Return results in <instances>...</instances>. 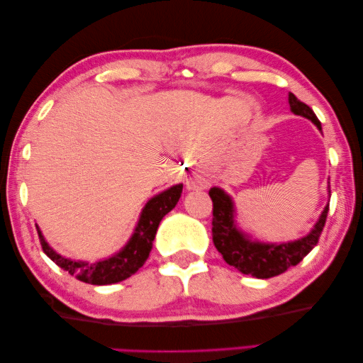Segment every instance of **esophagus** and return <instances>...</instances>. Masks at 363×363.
I'll return each instance as SVG.
<instances>
[{
  "label": "esophagus",
  "mask_w": 363,
  "mask_h": 363,
  "mask_svg": "<svg viewBox=\"0 0 363 363\" xmlns=\"http://www.w3.org/2000/svg\"><path fill=\"white\" fill-rule=\"evenodd\" d=\"M207 187V181L201 174L194 173L189 179H187V189L189 190H199V189H206Z\"/></svg>",
  "instance_id": "obj_1"
}]
</instances>
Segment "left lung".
Wrapping results in <instances>:
<instances>
[{
	"label": "left lung",
	"instance_id": "8db88e82",
	"mask_svg": "<svg viewBox=\"0 0 363 363\" xmlns=\"http://www.w3.org/2000/svg\"><path fill=\"white\" fill-rule=\"evenodd\" d=\"M289 103L293 113L309 118L321 130V123L309 106L289 94ZM213 203L212 238L215 248L221 252L223 259L230 267H235L243 274H251L259 279H268L287 272L290 267L298 265L313 246L318 243L321 230L325 228L329 206L320 215L317 225L309 234L295 242L287 243H262L238 230L234 221V203L229 195L218 187L209 191Z\"/></svg>",
	"mask_w": 363,
	"mask_h": 363
}]
</instances>
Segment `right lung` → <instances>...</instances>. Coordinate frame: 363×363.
Listing matches in <instances>:
<instances>
[{
	"instance_id": "right-lung-1",
	"label": "right lung",
	"mask_w": 363,
	"mask_h": 363,
	"mask_svg": "<svg viewBox=\"0 0 363 363\" xmlns=\"http://www.w3.org/2000/svg\"><path fill=\"white\" fill-rule=\"evenodd\" d=\"M181 194L182 184H177V186L169 187L168 190L151 198L143 207L140 220L137 223L133 237L129 238L125 248L120 252L113 254L109 259L94 262V264L67 259L57 254L45 242L40 229L35 226L38 238H40L42 250L57 267L65 269V272H68L74 277H78L79 281L86 284L109 285L125 281L129 276H133L138 268L143 267L146 259L150 256L152 240L154 237H156L160 220L164 218L169 211L174 209V206L179 201Z\"/></svg>"
}]
</instances>
